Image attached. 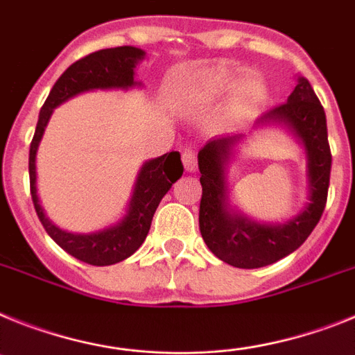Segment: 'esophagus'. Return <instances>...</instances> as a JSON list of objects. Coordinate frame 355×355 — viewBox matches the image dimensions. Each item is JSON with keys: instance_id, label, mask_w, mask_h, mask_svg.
I'll use <instances>...</instances> for the list:
<instances>
[{"instance_id": "34e87169", "label": "esophagus", "mask_w": 355, "mask_h": 355, "mask_svg": "<svg viewBox=\"0 0 355 355\" xmlns=\"http://www.w3.org/2000/svg\"><path fill=\"white\" fill-rule=\"evenodd\" d=\"M182 162H184V168H186V171H189V173L196 171V168H198V162H196V152H195V150L186 148V150L182 152Z\"/></svg>"}]
</instances>
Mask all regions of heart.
I'll use <instances>...</instances> for the list:
<instances>
[{
	"label": "heart",
	"instance_id": "1",
	"mask_svg": "<svg viewBox=\"0 0 355 355\" xmlns=\"http://www.w3.org/2000/svg\"><path fill=\"white\" fill-rule=\"evenodd\" d=\"M237 84V75L232 73L227 66H216L209 69L200 78V94L207 100H216L225 94H229ZM264 84L259 78H246L239 87L236 89L232 96V112L234 116H241L246 110L254 109L264 98Z\"/></svg>",
	"mask_w": 355,
	"mask_h": 355
}]
</instances>
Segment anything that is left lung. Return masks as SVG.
Returning a JSON list of instances; mask_svg holds the SVG:
<instances>
[{"label":"left lung","mask_w":355,"mask_h":355,"mask_svg":"<svg viewBox=\"0 0 355 355\" xmlns=\"http://www.w3.org/2000/svg\"><path fill=\"white\" fill-rule=\"evenodd\" d=\"M286 125L306 148L309 202L300 214L286 223H257L230 209L227 166L243 134L221 135L198 152L200 232L209 250L223 263L236 268H263L295 252L318 225L327 203L331 180V146L327 139L325 110L306 78H298L288 101L268 110L257 126Z\"/></svg>","instance_id":"obj_1"}]
</instances>
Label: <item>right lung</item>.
I'll return each mask as SVG.
<instances>
[{
	"label": "right lung",
	"mask_w": 355,
	"mask_h": 355,
	"mask_svg": "<svg viewBox=\"0 0 355 355\" xmlns=\"http://www.w3.org/2000/svg\"><path fill=\"white\" fill-rule=\"evenodd\" d=\"M144 55L146 53L143 49L134 46H119L100 49L71 64L49 91L30 144V193L42 227L62 250L92 266H110L125 261L143 245L160 200L184 173L180 153L169 152L144 162L135 178L134 193L125 218L119 223L100 232L71 234L51 223L39 202L35 171L37 150L53 109L66 100L94 89H130L134 85H141V82L134 80L135 66L143 60Z\"/></svg>",
	"instance_id": "add662e5"
}]
</instances>
